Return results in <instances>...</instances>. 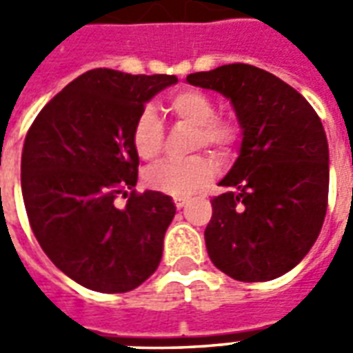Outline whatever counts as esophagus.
<instances>
[{"mask_svg": "<svg viewBox=\"0 0 353 353\" xmlns=\"http://www.w3.org/2000/svg\"><path fill=\"white\" fill-rule=\"evenodd\" d=\"M174 202H176L177 210H183V208L187 206V202H189V200H187V199H176Z\"/></svg>", "mask_w": 353, "mask_h": 353, "instance_id": "esophagus-1", "label": "esophagus"}]
</instances>
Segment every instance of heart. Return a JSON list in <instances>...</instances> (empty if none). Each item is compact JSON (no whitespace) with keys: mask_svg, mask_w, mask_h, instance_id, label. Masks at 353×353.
I'll list each match as a JSON object with an SVG mask.
<instances>
[{"mask_svg":"<svg viewBox=\"0 0 353 353\" xmlns=\"http://www.w3.org/2000/svg\"><path fill=\"white\" fill-rule=\"evenodd\" d=\"M177 121L194 126L192 147L212 149L217 157H227L240 141V126L232 119L215 115V101L202 90H179L168 101ZM130 139L139 159L151 161L161 153L164 128L153 108H143L132 124ZM214 177V162L204 154L185 161H162L145 170L147 187L176 199H187L204 189Z\"/></svg>","mask_w":353,"mask_h":353,"instance_id":"b5f03b06","label":"heart"}]
</instances>
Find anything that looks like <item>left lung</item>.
I'll list each match as a JSON object with an SVG mask.
<instances>
[{"label":"left lung","mask_w":353,"mask_h":353,"mask_svg":"<svg viewBox=\"0 0 353 353\" xmlns=\"http://www.w3.org/2000/svg\"><path fill=\"white\" fill-rule=\"evenodd\" d=\"M229 98L242 128L236 162L212 200L204 230L210 259L238 281L289 272L318 240L329 194L323 124L303 94L250 64L187 75Z\"/></svg>","instance_id":"obj_1"}]
</instances>
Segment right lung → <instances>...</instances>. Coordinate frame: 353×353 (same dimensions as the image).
Here are the masks:
<instances>
[{
  "instance_id": "obj_1",
  "label": "right lung",
  "mask_w": 353,
  "mask_h": 353,
  "mask_svg": "<svg viewBox=\"0 0 353 353\" xmlns=\"http://www.w3.org/2000/svg\"><path fill=\"white\" fill-rule=\"evenodd\" d=\"M176 75L83 73L39 111L24 139L20 183L30 227L54 265L83 288L132 291L157 270L176 204L136 192L130 130ZM128 198L119 208L114 200Z\"/></svg>"
}]
</instances>
